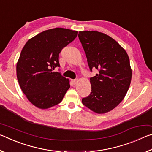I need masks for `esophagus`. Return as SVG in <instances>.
<instances>
[{
    "mask_svg": "<svg viewBox=\"0 0 152 152\" xmlns=\"http://www.w3.org/2000/svg\"><path fill=\"white\" fill-rule=\"evenodd\" d=\"M78 82V79H74V80H72V83L74 84H76V82Z\"/></svg>",
    "mask_w": 152,
    "mask_h": 152,
    "instance_id": "1",
    "label": "esophagus"
}]
</instances>
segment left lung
I'll list each match as a JSON object with an SVG mask.
<instances>
[{
  "label": "left lung",
  "mask_w": 152,
  "mask_h": 152,
  "mask_svg": "<svg viewBox=\"0 0 152 152\" xmlns=\"http://www.w3.org/2000/svg\"><path fill=\"white\" fill-rule=\"evenodd\" d=\"M78 38L85 51L91 71V92L82 104L96 113L114 109L124 99L129 88L132 71L127 52L109 35L101 32L80 31Z\"/></svg>",
  "instance_id": "left-lung-1"
}]
</instances>
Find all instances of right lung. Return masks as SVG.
I'll list each match as a JSON object with an SVG mask.
<instances>
[{
	"label": "right lung",
	"instance_id": "right-lung-1",
	"mask_svg": "<svg viewBox=\"0 0 152 152\" xmlns=\"http://www.w3.org/2000/svg\"><path fill=\"white\" fill-rule=\"evenodd\" d=\"M77 35L76 31L55 28L39 33L25 43L17 64V76L22 91L35 107L45 109L55 106L70 88L69 80L54 70L60 67L61 50Z\"/></svg>",
	"mask_w": 152,
	"mask_h": 152
}]
</instances>
